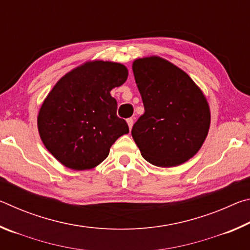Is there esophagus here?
I'll use <instances>...</instances> for the list:
<instances>
[{
  "label": "esophagus",
  "mask_w": 250,
  "mask_h": 250,
  "mask_svg": "<svg viewBox=\"0 0 250 250\" xmlns=\"http://www.w3.org/2000/svg\"><path fill=\"white\" fill-rule=\"evenodd\" d=\"M126 124H128L130 130L132 129V125H133V119H132V118H129V119H126Z\"/></svg>",
  "instance_id": "obj_1"
}]
</instances>
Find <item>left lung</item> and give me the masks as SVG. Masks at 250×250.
Returning a JSON list of instances; mask_svg holds the SVG:
<instances>
[{
    "label": "left lung",
    "instance_id": "8db88e82",
    "mask_svg": "<svg viewBox=\"0 0 250 250\" xmlns=\"http://www.w3.org/2000/svg\"><path fill=\"white\" fill-rule=\"evenodd\" d=\"M132 70L145 113L131 134L147 162L180 166L204 143L210 125L209 105L189 76L159 56L135 59Z\"/></svg>",
    "mask_w": 250,
    "mask_h": 250
}]
</instances>
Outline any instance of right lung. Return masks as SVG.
<instances>
[{
    "instance_id": "add662e5",
    "label": "right lung",
    "mask_w": 250,
    "mask_h": 250,
    "mask_svg": "<svg viewBox=\"0 0 250 250\" xmlns=\"http://www.w3.org/2000/svg\"><path fill=\"white\" fill-rule=\"evenodd\" d=\"M128 78L119 62H87L58 80L37 117L42 141L62 166L90 170L107 158L118 138L129 132L117 116L110 91Z\"/></svg>"
}]
</instances>
